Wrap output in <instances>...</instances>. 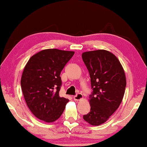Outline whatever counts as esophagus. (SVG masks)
<instances>
[{"label": "esophagus", "mask_w": 147, "mask_h": 147, "mask_svg": "<svg viewBox=\"0 0 147 147\" xmlns=\"http://www.w3.org/2000/svg\"><path fill=\"white\" fill-rule=\"evenodd\" d=\"M83 94H81V93H78L76 94V95H75L74 96V99L75 100H76V101H78V100H81V99L83 98Z\"/></svg>", "instance_id": "34e87169"}]
</instances>
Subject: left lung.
Returning <instances> with one entry per match:
<instances>
[{"label":"left lung","instance_id":"obj_1","mask_svg":"<svg viewBox=\"0 0 147 147\" xmlns=\"http://www.w3.org/2000/svg\"><path fill=\"white\" fill-rule=\"evenodd\" d=\"M83 62L89 71L92 92L91 110L83 119L92 125L106 122L118 109L126 87L125 72L114 55L105 50L85 52Z\"/></svg>","mask_w":147,"mask_h":147}]
</instances>
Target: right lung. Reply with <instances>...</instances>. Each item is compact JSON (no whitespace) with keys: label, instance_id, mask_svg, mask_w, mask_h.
Masks as SVG:
<instances>
[{"label":"right lung","instance_id":"1","mask_svg":"<svg viewBox=\"0 0 147 147\" xmlns=\"http://www.w3.org/2000/svg\"><path fill=\"white\" fill-rule=\"evenodd\" d=\"M74 55L73 51L45 49L31 56L21 79L23 94L35 117L47 123L60 118L69 100L59 96L60 73Z\"/></svg>","mask_w":147,"mask_h":147}]
</instances>
